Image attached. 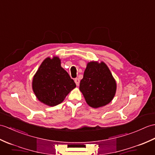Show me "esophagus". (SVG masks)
<instances>
[{
  "instance_id": "34e87169",
  "label": "esophagus",
  "mask_w": 155,
  "mask_h": 155,
  "mask_svg": "<svg viewBox=\"0 0 155 155\" xmlns=\"http://www.w3.org/2000/svg\"><path fill=\"white\" fill-rule=\"evenodd\" d=\"M74 82H75V83H76L77 86H78L79 83H80V80H79L78 78H76L74 79Z\"/></svg>"
}]
</instances>
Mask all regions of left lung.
Segmentation results:
<instances>
[{
	"label": "left lung",
	"mask_w": 155,
	"mask_h": 155,
	"mask_svg": "<svg viewBox=\"0 0 155 155\" xmlns=\"http://www.w3.org/2000/svg\"><path fill=\"white\" fill-rule=\"evenodd\" d=\"M116 81L105 63H88L79 88L90 106L98 108L109 104L116 94Z\"/></svg>",
	"instance_id": "1"
}]
</instances>
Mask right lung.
I'll return each mask as SVG.
<instances>
[{"label":"right lung","instance_id":"right-lung-1","mask_svg":"<svg viewBox=\"0 0 155 155\" xmlns=\"http://www.w3.org/2000/svg\"><path fill=\"white\" fill-rule=\"evenodd\" d=\"M76 84L61 66L58 57L46 58L32 81V88L37 98L49 106L61 104Z\"/></svg>","mask_w":155,"mask_h":155}]
</instances>
